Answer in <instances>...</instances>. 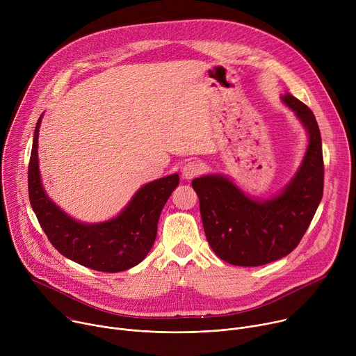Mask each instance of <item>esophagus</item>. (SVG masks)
<instances>
[{
    "mask_svg": "<svg viewBox=\"0 0 356 356\" xmlns=\"http://www.w3.org/2000/svg\"><path fill=\"white\" fill-rule=\"evenodd\" d=\"M201 172H202V166H201V163H198V162H195V161H190V162L184 163V166L181 168V175H183V177L187 179V180L194 179V177L198 176Z\"/></svg>",
    "mask_w": 356,
    "mask_h": 356,
    "instance_id": "esophagus-1",
    "label": "esophagus"
}]
</instances>
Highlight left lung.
I'll return each instance as SVG.
<instances>
[{
    "label": "left lung",
    "instance_id": "8db88e82",
    "mask_svg": "<svg viewBox=\"0 0 356 356\" xmlns=\"http://www.w3.org/2000/svg\"><path fill=\"white\" fill-rule=\"evenodd\" d=\"M282 98L306 127L309 147L297 175L277 197L253 200L222 176L191 181L210 246L218 258L235 266H261L289 255L323 198L324 161L316 117L291 94Z\"/></svg>",
    "mask_w": 356,
    "mask_h": 356
}]
</instances>
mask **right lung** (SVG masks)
I'll use <instances>...</instances> for the list:
<instances>
[{
    "instance_id": "right-lung-1",
    "label": "right lung",
    "mask_w": 356,
    "mask_h": 356,
    "mask_svg": "<svg viewBox=\"0 0 356 356\" xmlns=\"http://www.w3.org/2000/svg\"><path fill=\"white\" fill-rule=\"evenodd\" d=\"M38 120L28 166V191L32 210L50 241L63 257L86 268L117 273L145 259L158 232L163 206L179 184V175H170L145 184L128 207L111 221L81 224L67 217L44 194L38 166Z\"/></svg>"
}]
</instances>
